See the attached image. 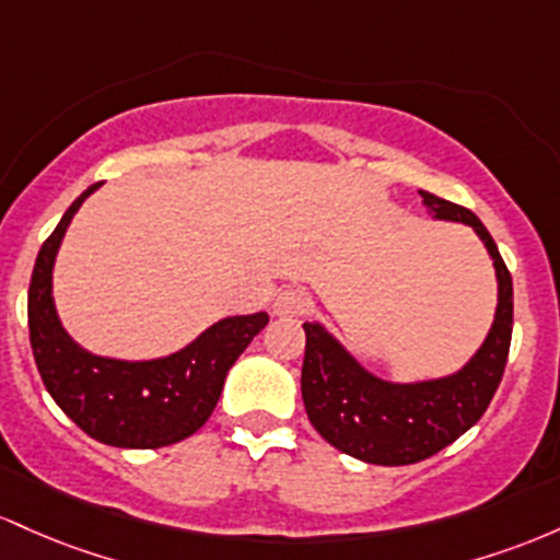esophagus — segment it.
Returning <instances> with one entry per match:
<instances>
[{
  "instance_id": "obj_1",
  "label": "esophagus",
  "mask_w": 560,
  "mask_h": 560,
  "mask_svg": "<svg viewBox=\"0 0 560 560\" xmlns=\"http://www.w3.org/2000/svg\"><path fill=\"white\" fill-rule=\"evenodd\" d=\"M306 310H310V296H306L304 291H293V288L280 291L272 304V312L278 314V317H301Z\"/></svg>"
}]
</instances>
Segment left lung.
<instances>
[{
    "mask_svg": "<svg viewBox=\"0 0 560 560\" xmlns=\"http://www.w3.org/2000/svg\"><path fill=\"white\" fill-rule=\"evenodd\" d=\"M436 222L466 224L479 235L494 267L498 306L481 347L455 373L425 381L375 375L325 328L304 323L306 351L301 397L325 442L373 466H410L436 455L479 423L502 381L513 332V280L492 235L474 211L420 190Z\"/></svg>",
    "mask_w": 560,
    "mask_h": 560,
    "instance_id": "obj_1",
    "label": "left lung"
}]
</instances>
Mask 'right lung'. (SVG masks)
Returning <instances> with one entry per match:
<instances>
[{"mask_svg": "<svg viewBox=\"0 0 560 560\" xmlns=\"http://www.w3.org/2000/svg\"><path fill=\"white\" fill-rule=\"evenodd\" d=\"M100 185L86 187L62 213L36 256L28 288V332L44 386L81 431L121 450H159L192 436L222 397L224 378L269 314H232L187 347L153 360H121L84 349L62 328L52 272L73 217Z\"/></svg>", "mask_w": 560, "mask_h": 560, "instance_id": "add662e5", "label": "right lung"}]
</instances>
